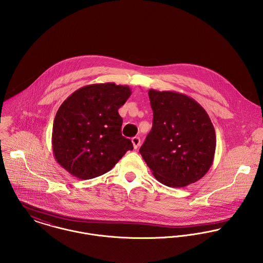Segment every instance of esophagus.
Segmentation results:
<instances>
[{
  "label": "esophagus",
  "mask_w": 263,
  "mask_h": 263,
  "mask_svg": "<svg viewBox=\"0 0 263 263\" xmlns=\"http://www.w3.org/2000/svg\"><path fill=\"white\" fill-rule=\"evenodd\" d=\"M132 143H133V147L135 148V149H137L139 145H140V142H141V140H140V138L139 137H133L132 139Z\"/></svg>",
  "instance_id": "obj_1"
}]
</instances>
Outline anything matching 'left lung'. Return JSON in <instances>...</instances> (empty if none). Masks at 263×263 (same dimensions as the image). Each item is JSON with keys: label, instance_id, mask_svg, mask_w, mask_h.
I'll return each mask as SVG.
<instances>
[{"label": "left lung", "instance_id": "obj_1", "mask_svg": "<svg viewBox=\"0 0 263 263\" xmlns=\"http://www.w3.org/2000/svg\"><path fill=\"white\" fill-rule=\"evenodd\" d=\"M152 128L140 153L164 185L183 187L210 170L216 150L213 123L193 98L173 90L149 89Z\"/></svg>", "mask_w": 263, "mask_h": 263}]
</instances>
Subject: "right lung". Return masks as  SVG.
Returning <instances> with one entry per match:
<instances>
[{"instance_id":"add662e5","label":"right lung","mask_w":263,"mask_h":263,"mask_svg":"<svg viewBox=\"0 0 263 263\" xmlns=\"http://www.w3.org/2000/svg\"><path fill=\"white\" fill-rule=\"evenodd\" d=\"M131 93L128 86L93 84L77 89L61 104L52 128V150L61 167L90 179L111 171L133 149L131 140L122 136L118 113Z\"/></svg>"}]
</instances>
